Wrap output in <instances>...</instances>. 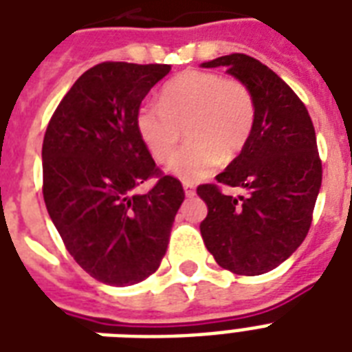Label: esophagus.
<instances>
[{
    "mask_svg": "<svg viewBox=\"0 0 352 352\" xmlns=\"http://www.w3.org/2000/svg\"><path fill=\"white\" fill-rule=\"evenodd\" d=\"M182 188H184V193H186L188 197H193V195H195V186H193L192 182H184Z\"/></svg>",
    "mask_w": 352,
    "mask_h": 352,
    "instance_id": "34e87169",
    "label": "esophagus"
}]
</instances>
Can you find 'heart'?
Wrapping results in <instances>:
<instances>
[{
	"instance_id": "1",
	"label": "heart",
	"mask_w": 352,
	"mask_h": 352,
	"mask_svg": "<svg viewBox=\"0 0 352 352\" xmlns=\"http://www.w3.org/2000/svg\"><path fill=\"white\" fill-rule=\"evenodd\" d=\"M254 122L256 100L248 85L219 73L186 71L162 87L159 106L138 107L135 127L157 162L173 157L184 129L188 144L170 170L184 181H199L241 153Z\"/></svg>"
}]
</instances>
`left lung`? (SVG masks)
<instances>
[{
	"instance_id": "8db88e82",
	"label": "left lung",
	"mask_w": 352,
	"mask_h": 352,
	"mask_svg": "<svg viewBox=\"0 0 352 352\" xmlns=\"http://www.w3.org/2000/svg\"><path fill=\"white\" fill-rule=\"evenodd\" d=\"M201 67H225L256 100L248 142L215 177L248 195L232 197L217 184H201L197 195L208 206L201 235L219 267L259 276L289 259L311 228L322 186L316 133L298 95L256 58L235 52Z\"/></svg>"
}]
</instances>
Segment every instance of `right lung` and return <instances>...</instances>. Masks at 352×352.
<instances>
[{
  "label": "right lung",
  "instance_id": "obj_1",
  "mask_svg": "<svg viewBox=\"0 0 352 352\" xmlns=\"http://www.w3.org/2000/svg\"><path fill=\"white\" fill-rule=\"evenodd\" d=\"M171 65L104 62L85 71L52 115L43 137V201L63 245L95 279L140 283L166 254L184 190L162 175L135 117ZM151 176L155 186L134 190Z\"/></svg>",
  "mask_w": 352,
  "mask_h": 352
}]
</instances>
